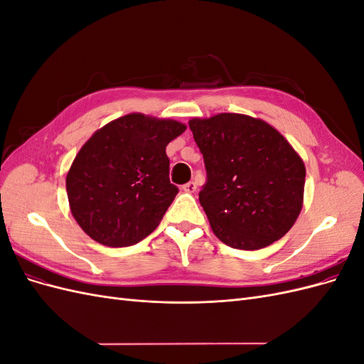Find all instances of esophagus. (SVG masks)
Here are the masks:
<instances>
[{"label": "esophagus", "mask_w": 364, "mask_h": 364, "mask_svg": "<svg viewBox=\"0 0 364 364\" xmlns=\"http://www.w3.org/2000/svg\"><path fill=\"white\" fill-rule=\"evenodd\" d=\"M182 188H183L185 193H194L197 190V183L194 181H190L188 183H185Z\"/></svg>", "instance_id": "1"}]
</instances>
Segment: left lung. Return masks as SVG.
<instances>
[{
	"mask_svg": "<svg viewBox=\"0 0 364 364\" xmlns=\"http://www.w3.org/2000/svg\"><path fill=\"white\" fill-rule=\"evenodd\" d=\"M203 155L206 183L199 193L215 237L257 250L289 232L304 202L305 165L279 132L241 114L190 119Z\"/></svg>",
	"mask_w": 364,
	"mask_h": 364,
	"instance_id": "8db88e82",
	"label": "left lung"
}]
</instances>
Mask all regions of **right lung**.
Returning a JSON list of instances; mask_svg holds the SVG:
<instances>
[{"label": "right lung", "mask_w": 364, "mask_h": 364, "mask_svg": "<svg viewBox=\"0 0 364 364\" xmlns=\"http://www.w3.org/2000/svg\"><path fill=\"white\" fill-rule=\"evenodd\" d=\"M185 124L142 114L117 118L85 142L67 174L75 222L97 243L126 247L158 228L178 186L165 147Z\"/></svg>", "instance_id": "obj_1"}]
</instances>
